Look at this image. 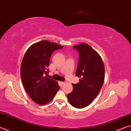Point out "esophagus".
<instances>
[{
	"label": "esophagus",
	"instance_id": "1",
	"mask_svg": "<svg viewBox=\"0 0 131 131\" xmlns=\"http://www.w3.org/2000/svg\"><path fill=\"white\" fill-rule=\"evenodd\" d=\"M61 83L62 85H64L65 84H66V82L65 81H63V82H61Z\"/></svg>",
	"mask_w": 131,
	"mask_h": 131
}]
</instances>
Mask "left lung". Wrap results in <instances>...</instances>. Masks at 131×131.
<instances>
[{"label":"left lung","instance_id":"obj_1","mask_svg":"<svg viewBox=\"0 0 131 131\" xmlns=\"http://www.w3.org/2000/svg\"><path fill=\"white\" fill-rule=\"evenodd\" d=\"M79 53L75 75L80 78L73 84V90L68 94L69 103L77 108H83L92 103L99 94L105 78V68L100 56L89 45L73 46Z\"/></svg>","mask_w":131,"mask_h":131}]
</instances>
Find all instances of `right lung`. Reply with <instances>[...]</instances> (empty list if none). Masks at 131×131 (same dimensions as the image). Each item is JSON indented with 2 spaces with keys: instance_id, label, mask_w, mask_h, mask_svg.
<instances>
[{
  "instance_id": "add662e5",
  "label": "right lung",
  "mask_w": 131,
  "mask_h": 131,
  "mask_svg": "<svg viewBox=\"0 0 131 131\" xmlns=\"http://www.w3.org/2000/svg\"><path fill=\"white\" fill-rule=\"evenodd\" d=\"M63 47L54 42L42 41L28 49L20 66V77L26 91L38 105L50 102L60 88L58 83L45 75L49 73L51 54Z\"/></svg>"
}]
</instances>
